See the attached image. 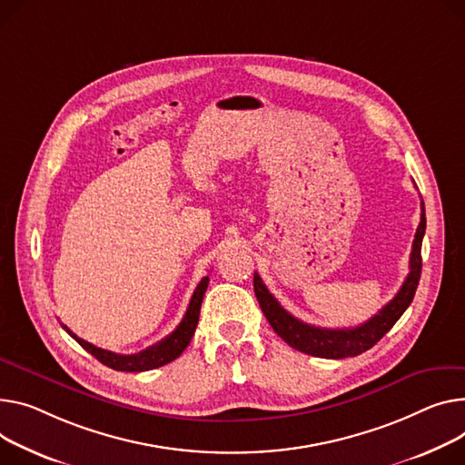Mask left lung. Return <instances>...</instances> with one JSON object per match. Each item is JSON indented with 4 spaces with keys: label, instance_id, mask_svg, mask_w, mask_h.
Segmentation results:
<instances>
[{
    "label": "left lung",
    "instance_id": "8db88e82",
    "mask_svg": "<svg viewBox=\"0 0 465 465\" xmlns=\"http://www.w3.org/2000/svg\"><path fill=\"white\" fill-rule=\"evenodd\" d=\"M426 232V214H424V203L420 205V223L413 239L411 256H410V274L394 295L381 311L370 318L368 322L351 327V329H323L316 325H308L297 318H293L288 311L281 306L272 293H269L267 286L260 278L258 272H254V293L258 297V302L262 306V312L271 323L272 331L281 336L286 344L295 348L297 351H302L312 357L322 359H344V357H357L376 346L380 340L391 331V327L400 320V316L408 311L411 304L419 278L422 269V258H420V246L422 237Z\"/></svg>",
    "mask_w": 465,
    "mask_h": 465
}]
</instances>
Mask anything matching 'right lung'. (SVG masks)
I'll list each match as a JSON object with an SVG mask.
<instances>
[{"instance_id": "add662e5", "label": "right lung", "mask_w": 465, "mask_h": 465, "mask_svg": "<svg viewBox=\"0 0 465 465\" xmlns=\"http://www.w3.org/2000/svg\"><path fill=\"white\" fill-rule=\"evenodd\" d=\"M207 284H209V276H203L193 293L187 312H184L181 323L175 327V331L172 334H168L164 340H161V342H157L154 346H149L134 355H119V353L97 348V346L85 342V340H82L80 336H76L67 325L61 323V327H64L87 353H91L93 357L101 361L103 364H106L108 368L119 370V372H145V370L159 368V366H164V364L175 361L184 351V348L191 344V338L194 336V331H196V325L200 320V308H202V301H203Z\"/></svg>"}]
</instances>
